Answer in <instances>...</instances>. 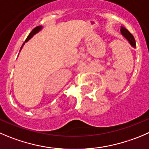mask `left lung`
I'll return each instance as SVG.
<instances>
[{"label": "left lung", "instance_id": "left-lung-1", "mask_svg": "<svg viewBox=\"0 0 149 149\" xmlns=\"http://www.w3.org/2000/svg\"><path fill=\"white\" fill-rule=\"evenodd\" d=\"M121 33H122L123 36H124V37H125L126 39L129 41V42L130 43V45H131L132 47H136L135 39H134V36H132V34L130 33V31H129L128 30L126 29V28L121 27Z\"/></svg>", "mask_w": 149, "mask_h": 149}]
</instances>
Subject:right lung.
Wrapping results in <instances>:
<instances>
[{"instance_id": "1", "label": "right lung", "mask_w": 149, "mask_h": 149, "mask_svg": "<svg viewBox=\"0 0 149 149\" xmlns=\"http://www.w3.org/2000/svg\"><path fill=\"white\" fill-rule=\"evenodd\" d=\"M41 29H42V26H37V27H36V28H33V29L32 30V31H31V33H29V35H28V36L27 39H25V42H28V41L29 40V39H31V38L33 36V35L36 34V33H37V32H39V31H40ZM25 42H24V43H23V45H24V44H25ZM20 49H22V47H21Z\"/></svg>"}]
</instances>
